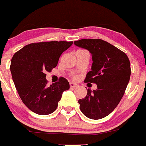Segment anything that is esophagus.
<instances>
[{
    "instance_id": "1",
    "label": "esophagus",
    "mask_w": 146,
    "mask_h": 146,
    "mask_svg": "<svg viewBox=\"0 0 146 146\" xmlns=\"http://www.w3.org/2000/svg\"><path fill=\"white\" fill-rule=\"evenodd\" d=\"M70 88H76V87L78 86V84H75L74 82H70Z\"/></svg>"
}]
</instances>
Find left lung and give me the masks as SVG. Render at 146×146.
<instances>
[{
  "mask_svg": "<svg viewBox=\"0 0 146 146\" xmlns=\"http://www.w3.org/2000/svg\"><path fill=\"white\" fill-rule=\"evenodd\" d=\"M74 43L91 52V70L84 82L97 85V89L88 88L86 96L79 100L81 111L91 119L106 117L117 106L128 85L131 75L128 57L101 39H81Z\"/></svg>",
  "mask_w": 146,
  "mask_h": 146,
  "instance_id": "1",
  "label": "left lung"
}]
</instances>
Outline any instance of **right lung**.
<instances>
[{
    "label": "right lung",
    "instance_id": "add662e5",
    "mask_svg": "<svg viewBox=\"0 0 146 146\" xmlns=\"http://www.w3.org/2000/svg\"><path fill=\"white\" fill-rule=\"evenodd\" d=\"M72 41H49L31 43L13 55L10 72L19 97L30 110L40 115L57 109L62 93L70 88L64 78L47 86L45 73L58 64L61 54Z\"/></svg>",
    "mask_w": 146,
    "mask_h": 146
}]
</instances>
